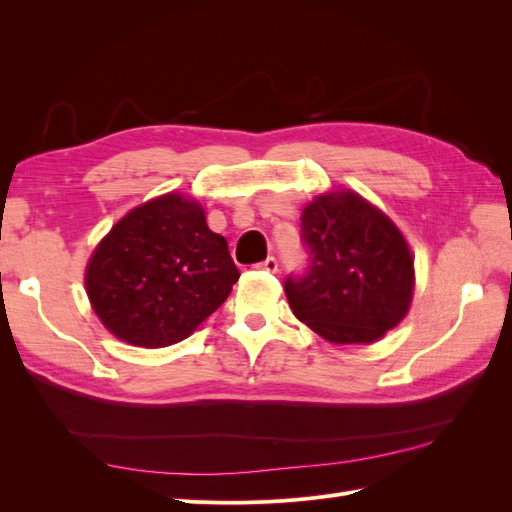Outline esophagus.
Segmentation results:
<instances>
[{
    "mask_svg": "<svg viewBox=\"0 0 512 512\" xmlns=\"http://www.w3.org/2000/svg\"><path fill=\"white\" fill-rule=\"evenodd\" d=\"M256 267H258V269H262V271H267V273H275V271H277V267H280V265H277V258H275V256H269L267 260L258 262Z\"/></svg>",
    "mask_w": 512,
    "mask_h": 512,
    "instance_id": "esophagus-1",
    "label": "esophagus"
}]
</instances>
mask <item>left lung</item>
I'll list each match as a JSON object with an SVG mask.
<instances>
[{"instance_id": "1", "label": "left lung", "mask_w": 512, "mask_h": 512, "mask_svg": "<svg viewBox=\"0 0 512 512\" xmlns=\"http://www.w3.org/2000/svg\"><path fill=\"white\" fill-rule=\"evenodd\" d=\"M307 267L284 290L294 316L333 344H369L406 316L414 262L395 224L354 192L324 194L301 218Z\"/></svg>"}]
</instances>
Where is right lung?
Returning a JSON list of instances; mask_svg holds the SVG:
<instances>
[{"label":"right lung","instance_id":"1","mask_svg":"<svg viewBox=\"0 0 512 512\" xmlns=\"http://www.w3.org/2000/svg\"><path fill=\"white\" fill-rule=\"evenodd\" d=\"M239 275L203 207L166 194L113 226L89 260L85 286L113 335L132 346L164 348L209 318Z\"/></svg>","mask_w":512,"mask_h":512}]
</instances>
